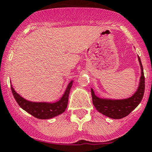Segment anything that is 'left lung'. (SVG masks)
Returning a JSON list of instances; mask_svg holds the SVG:
<instances>
[{"label": "left lung", "instance_id": "obj_1", "mask_svg": "<svg viewBox=\"0 0 152 152\" xmlns=\"http://www.w3.org/2000/svg\"><path fill=\"white\" fill-rule=\"evenodd\" d=\"M138 61L140 63V69H141V76H140L138 88L132 97L122 100L103 99L97 97L95 95L93 89H91L92 103L99 112L111 119H122L130 114L131 111H133L139 105L144 94L145 78L143 65L139 57H138Z\"/></svg>", "mask_w": 152, "mask_h": 152}]
</instances>
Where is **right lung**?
Listing matches in <instances>:
<instances>
[{"instance_id": "1", "label": "right lung", "mask_w": 152, "mask_h": 152, "mask_svg": "<svg viewBox=\"0 0 152 152\" xmlns=\"http://www.w3.org/2000/svg\"><path fill=\"white\" fill-rule=\"evenodd\" d=\"M72 84H73V81L69 83L65 93L60 98V100L56 103H36V102L28 101L20 96L18 93H17L12 87L11 89H12V94L16 101L22 109L38 119H48L63 114L65 111L68 105V96H69Z\"/></svg>"}]
</instances>
